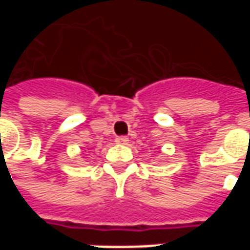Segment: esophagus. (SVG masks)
<instances>
[{
  "instance_id": "34e87169",
  "label": "esophagus",
  "mask_w": 250,
  "mask_h": 250,
  "mask_svg": "<svg viewBox=\"0 0 250 250\" xmlns=\"http://www.w3.org/2000/svg\"><path fill=\"white\" fill-rule=\"evenodd\" d=\"M115 142L118 143V145H127L128 143V138L127 136H118Z\"/></svg>"
}]
</instances>
